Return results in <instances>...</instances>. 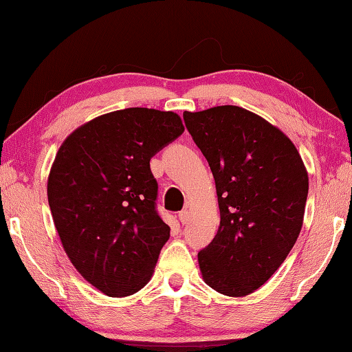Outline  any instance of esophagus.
I'll use <instances>...</instances> for the list:
<instances>
[{"instance_id":"1","label":"esophagus","mask_w":352,"mask_h":352,"mask_svg":"<svg viewBox=\"0 0 352 352\" xmlns=\"http://www.w3.org/2000/svg\"><path fill=\"white\" fill-rule=\"evenodd\" d=\"M178 219H180V222L183 225L188 223L189 222V211L188 210H183V211L178 212Z\"/></svg>"}]
</instances>
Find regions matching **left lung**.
Masks as SVG:
<instances>
[{
	"mask_svg": "<svg viewBox=\"0 0 352 352\" xmlns=\"http://www.w3.org/2000/svg\"><path fill=\"white\" fill-rule=\"evenodd\" d=\"M184 124L216 180L217 234L199 252L205 283L245 296L275 273L302 226L309 178L287 136L236 105L184 111Z\"/></svg>",
	"mask_w": 352,
	"mask_h": 352,
	"instance_id": "8db88e82",
	"label": "left lung"
}]
</instances>
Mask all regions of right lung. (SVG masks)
Returning <instances> with one entry per match:
<instances>
[{
	"instance_id": "obj_1",
	"label": "right lung",
	"mask_w": 352,
	"mask_h": 352,
	"mask_svg": "<svg viewBox=\"0 0 352 352\" xmlns=\"http://www.w3.org/2000/svg\"><path fill=\"white\" fill-rule=\"evenodd\" d=\"M184 132L172 111L124 109L74 130L58 148L47 201L69 261L109 296L144 287L170 228L157 211L151 158Z\"/></svg>"
}]
</instances>
